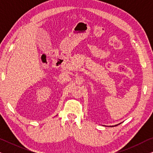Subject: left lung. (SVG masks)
Returning <instances> with one entry per match:
<instances>
[{
  "mask_svg": "<svg viewBox=\"0 0 153 153\" xmlns=\"http://www.w3.org/2000/svg\"><path fill=\"white\" fill-rule=\"evenodd\" d=\"M119 125V124H118ZM117 125H114V126H117ZM111 127H114V126H111Z\"/></svg>",
  "mask_w": 153,
  "mask_h": 153,
  "instance_id": "8db88e82",
  "label": "left lung"
}]
</instances>
